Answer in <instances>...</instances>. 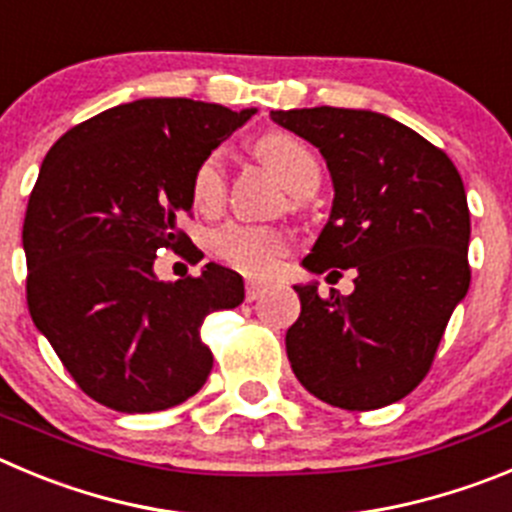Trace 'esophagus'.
<instances>
[{"mask_svg":"<svg viewBox=\"0 0 512 512\" xmlns=\"http://www.w3.org/2000/svg\"><path fill=\"white\" fill-rule=\"evenodd\" d=\"M264 292H266V284H261V281H246V299H248V302H256V299H259Z\"/></svg>","mask_w":512,"mask_h":512,"instance_id":"1","label":"esophagus"}]
</instances>
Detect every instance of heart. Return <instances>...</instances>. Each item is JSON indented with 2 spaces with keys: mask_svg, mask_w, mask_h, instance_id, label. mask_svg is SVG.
Returning <instances> with one entry per match:
<instances>
[{
  "mask_svg": "<svg viewBox=\"0 0 512 512\" xmlns=\"http://www.w3.org/2000/svg\"><path fill=\"white\" fill-rule=\"evenodd\" d=\"M256 152L292 190H297L307 180H320V164L314 159L312 149L292 134H284V131L269 134L261 139ZM223 192V162L218 154H208L192 175V200L200 208H215L223 200ZM213 248L233 269L251 276H266L289 251V238L266 225L228 223L215 233Z\"/></svg>",
  "mask_w": 512,
  "mask_h": 512,
  "instance_id": "obj_1",
  "label": "heart"
}]
</instances>
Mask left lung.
I'll list each match as a JSON object with an SVG mask.
<instances>
[{
	"instance_id": "left-lung-1",
	"label": "left lung",
	"mask_w": 512,
	"mask_h": 512,
	"mask_svg": "<svg viewBox=\"0 0 512 512\" xmlns=\"http://www.w3.org/2000/svg\"><path fill=\"white\" fill-rule=\"evenodd\" d=\"M271 121L320 149L332 210L302 266L340 276L350 297L294 284L287 330L294 375L320 401L381 409L421 383L454 307L470 289V210L452 159L414 129L368 109L271 111Z\"/></svg>"
}]
</instances>
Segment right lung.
Wrapping results in <instances>:
<instances>
[{
    "mask_svg": "<svg viewBox=\"0 0 512 512\" xmlns=\"http://www.w3.org/2000/svg\"><path fill=\"white\" fill-rule=\"evenodd\" d=\"M256 109L192 98L119 103L50 147L22 225L27 307L65 370L124 414L172 409L203 388L213 353L205 317L243 302V279L220 264L162 281L157 251L190 238L192 175Z\"/></svg>",
    "mask_w": 512,
    "mask_h": 512,
    "instance_id": "add662e5",
    "label": "right lung"
}]
</instances>
